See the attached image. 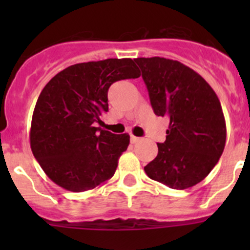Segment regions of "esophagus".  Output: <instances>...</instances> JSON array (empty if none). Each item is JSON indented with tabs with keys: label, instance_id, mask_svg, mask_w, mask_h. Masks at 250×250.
I'll list each match as a JSON object with an SVG mask.
<instances>
[{
	"label": "esophagus",
	"instance_id": "esophagus-1",
	"mask_svg": "<svg viewBox=\"0 0 250 250\" xmlns=\"http://www.w3.org/2000/svg\"><path fill=\"white\" fill-rule=\"evenodd\" d=\"M139 140H140V138L134 137V135H130V143H132V144L138 143V141H139Z\"/></svg>",
	"mask_w": 250,
	"mask_h": 250
}]
</instances>
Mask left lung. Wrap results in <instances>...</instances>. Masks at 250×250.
Returning a JSON list of instances; mask_svg holds the SVG:
<instances>
[{
	"mask_svg": "<svg viewBox=\"0 0 250 250\" xmlns=\"http://www.w3.org/2000/svg\"><path fill=\"white\" fill-rule=\"evenodd\" d=\"M157 116L168 117L166 141L144 167L147 176L176 190L202 181L225 147L226 125L220 102L207 81L186 65L166 58H137Z\"/></svg>",
	"mask_w": 250,
	"mask_h": 250,
	"instance_id": "left-lung-1",
	"label": "left lung"
}]
</instances>
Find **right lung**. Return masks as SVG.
<instances>
[{
	"label": "right lung",
	"instance_id": "obj_1",
	"mask_svg": "<svg viewBox=\"0 0 250 250\" xmlns=\"http://www.w3.org/2000/svg\"><path fill=\"white\" fill-rule=\"evenodd\" d=\"M139 76L134 60L125 58L71 65L47 83L32 115L30 145L50 180L82 192L112 178L129 135L113 134L95 123L109 111L110 85Z\"/></svg>",
	"mask_w": 250,
	"mask_h": 250
}]
</instances>
